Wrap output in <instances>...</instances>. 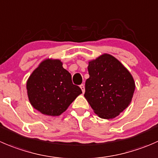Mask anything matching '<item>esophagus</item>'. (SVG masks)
<instances>
[{"label":"esophagus","instance_id":"1","mask_svg":"<svg viewBox=\"0 0 158 158\" xmlns=\"http://www.w3.org/2000/svg\"><path fill=\"white\" fill-rule=\"evenodd\" d=\"M79 86H80V88H81V89H82V93H85V85H84L83 84H82V85H80Z\"/></svg>","mask_w":158,"mask_h":158}]
</instances>
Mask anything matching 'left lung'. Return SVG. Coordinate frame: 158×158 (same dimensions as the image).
I'll list each match as a JSON object with an SVG mask.
<instances>
[{
	"mask_svg": "<svg viewBox=\"0 0 158 158\" xmlns=\"http://www.w3.org/2000/svg\"><path fill=\"white\" fill-rule=\"evenodd\" d=\"M89 78L84 96L96 115L113 119L131 104L135 90L134 78L127 69L110 54L89 62Z\"/></svg>",
	"mask_w": 158,
	"mask_h": 158,
	"instance_id": "1",
	"label": "left lung"
}]
</instances>
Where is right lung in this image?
Returning a JSON list of instances; mask_svg holds the SVG:
<instances>
[{
    "label": "right lung",
    "mask_w": 158,
    "mask_h": 158,
    "mask_svg": "<svg viewBox=\"0 0 158 158\" xmlns=\"http://www.w3.org/2000/svg\"><path fill=\"white\" fill-rule=\"evenodd\" d=\"M26 88L32 106L51 116H60L82 93L59 59L42 61L29 76Z\"/></svg>",
    "instance_id": "right-lung-1"
}]
</instances>
